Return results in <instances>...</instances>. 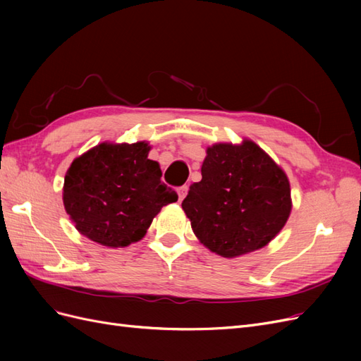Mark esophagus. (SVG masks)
<instances>
[{
    "mask_svg": "<svg viewBox=\"0 0 361 361\" xmlns=\"http://www.w3.org/2000/svg\"><path fill=\"white\" fill-rule=\"evenodd\" d=\"M178 194H179V200L182 202L185 197H187V194H188V185H183V187H180L178 190Z\"/></svg>",
    "mask_w": 361,
    "mask_h": 361,
    "instance_id": "34e87169",
    "label": "esophagus"
}]
</instances>
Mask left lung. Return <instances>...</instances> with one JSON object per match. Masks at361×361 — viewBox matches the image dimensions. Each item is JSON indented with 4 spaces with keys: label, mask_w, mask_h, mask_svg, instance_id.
<instances>
[{
    "label": "left lung",
    "mask_w": 361,
    "mask_h": 361,
    "mask_svg": "<svg viewBox=\"0 0 361 361\" xmlns=\"http://www.w3.org/2000/svg\"><path fill=\"white\" fill-rule=\"evenodd\" d=\"M194 235L214 253L238 257L265 247L292 209L286 173L255 141L206 149L202 180L182 202Z\"/></svg>",
    "instance_id": "8db88e82"
}]
</instances>
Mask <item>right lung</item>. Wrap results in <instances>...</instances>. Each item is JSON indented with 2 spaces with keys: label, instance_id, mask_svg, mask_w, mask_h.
Returning a JSON list of instances; mask_svg holds the SVG:
<instances>
[{
  "label": "right lung",
  "instance_id": "obj_1",
  "mask_svg": "<svg viewBox=\"0 0 361 361\" xmlns=\"http://www.w3.org/2000/svg\"><path fill=\"white\" fill-rule=\"evenodd\" d=\"M149 150L146 141L101 143L73 159L63 203L81 235L110 248L128 247L146 235L162 206L178 200Z\"/></svg>",
  "mask_w": 361,
  "mask_h": 361
}]
</instances>
